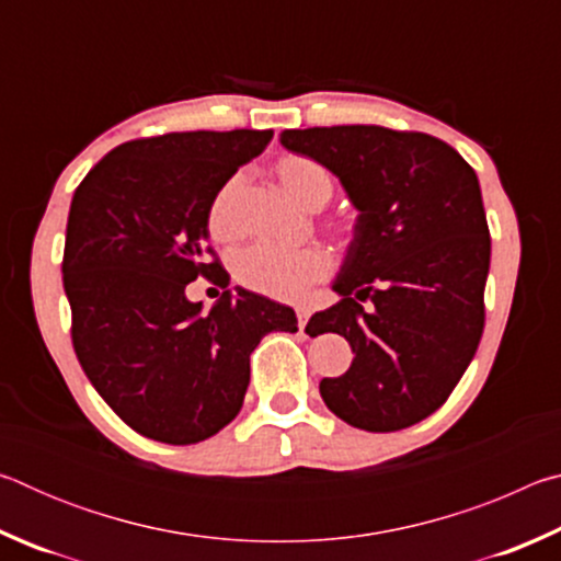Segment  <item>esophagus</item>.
Here are the masks:
<instances>
[{"mask_svg":"<svg viewBox=\"0 0 561 561\" xmlns=\"http://www.w3.org/2000/svg\"><path fill=\"white\" fill-rule=\"evenodd\" d=\"M294 311H297L299 329L307 327V321H309V317H311V307H309V304H297V307H294Z\"/></svg>","mask_w":561,"mask_h":561,"instance_id":"34e87169","label":"esophagus"}]
</instances>
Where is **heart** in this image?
Returning <instances> with one entry per match:
<instances>
[{"mask_svg": "<svg viewBox=\"0 0 561 561\" xmlns=\"http://www.w3.org/2000/svg\"><path fill=\"white\" fill-rule=\"evenodd\" d=\"M277 175L287 193L299 205L314 210L324 207L334 193V183L324 165L304 156H287L277 163ZM242 175H232L217 190L210 210H207V227L215 240H232L242 230L240 217ZM331 272V260L321 250H279L272 244H254L237 254L234 274L242 287L267 294L274 299H297L309 284L324 279Z\"/></svg>", "mask_w": 561, "mask_h": 561, "instance_id": "1", "label": "heart"}]
</instances>
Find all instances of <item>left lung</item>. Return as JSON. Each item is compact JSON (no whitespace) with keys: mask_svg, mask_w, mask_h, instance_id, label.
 <instances>
[{"mask_svg":"<svg viewBox=\"0 0 561 561\" xmlns=\"http://www.w3.org/2000/svg\"><path fill=\"white\" fill-rule=\"evenodd\" d=\"M279 140L331 170L358 210L331 284L341 299L309 319L311 336L334 331L354 351L344 376L319 383L321 398L354 428H408L448 401L485 327L490 230L478 175L428 133L331 126Z\"/></svg>","mask_w":561,"mask_h":561,"instance_id":"left-lung-1","label":"left lung"}]
</instances>
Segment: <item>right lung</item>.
I'll use <instances>...</instances> for the list:
<instances>
[{
	"mask_svg": "<svg viewBox=\"0 0 561 561\" xmlns=\"http://www.w3.org/2000/svg\"><path fill=\"white\" fill-rule=\"evenodd\" d=\"M272 130H187L128 140L76 187L64 289L79 364L123 423L170 445L210 438L240 413L250 354L270 331H297L291 307L234 287L210 311L185 287L207 277V210Z\"/></svg>",
	"mask_w": 561,
	"mask_h": 561,
	"instance_id": "right-lung-1",
	"label": "right lung"
}]
</instances>
